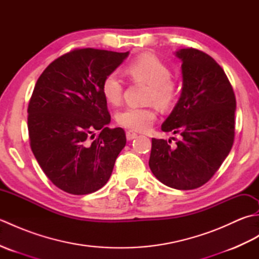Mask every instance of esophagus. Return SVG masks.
I'll list each match as a JSON object with an SVG mask.
<instances>
[{
  "label": "esophagus",
  "instance_id": "esophagus-1",
  "mask_svg": "<svg viewBox=\"0 0 259 259\" xmlns=\"http://www.w3.org/2000/svg\"><path fill=\"white\" fill-rule=\"evenodd\" d=\"M125 136H126V139H128V140H134L135 138H137V136H138V135H137L136 133H134V131L128 130V131H126Z\"/></svg>",
  "mask_w": 259,
  "mask_h": 259
}]
</instances>
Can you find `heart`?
<instances>
[{
	"instance_id": "b5f03b06",
	"label": "heart",
	"mask_w": 259,
	"mask_h": 259,
	"mask_svg": "<svg viewBox=\"0 0 259 259\" xmlns=\"http://www.w3.org/2000/svg\"><path fill=\"white\" fill-rule=\"evenodd\" d=\"M131 79L149 85L147 101L155 102L160 108L171 107L177 100L179 88L171 80V69L161 59L153 54L142 56L131 61L125 69ZM123 81L115 71L108 73L102 81L101 92L110 104H119L123 96ZM156 110L151 106H129L115 115L117 122L126 129L134 131H146L155 122Z\"/></svg>"
}]
</instances>
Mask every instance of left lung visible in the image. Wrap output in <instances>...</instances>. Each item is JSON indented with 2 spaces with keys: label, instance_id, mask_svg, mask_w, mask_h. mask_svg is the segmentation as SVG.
Segmentation results:
<instances>
[{
  "label": "left lung",
  "instance_id": "left-lung-1",
  "mask_svg": "<svg viewBox=\"0 0 259 259\" xmlns=\"http://www.w3.org/2000/svg\"><path fill=\"white\" fill-rule=\"evenodd\" d=\"M176 57L183 62V91L161 130L181 137L175 148L152 138L149 167L163 185L190 190L205 185L232 149L236 98L226 73L210 56L188 48Z\"/></svg>",
  "mask_w": 259,
  "mask_h": 259
}]
</instances>
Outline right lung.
<instances>
[{"label": "right lung", "instance_id": "add662e5", "mask_svg": "<svg viewBox=\"0 0 259 259\" xmlns=\"http://www.w3.org/2000/svg\"><path fill=\"white\" fill-rule=\"evenodd\" d=\"M128 56L76 49L54 60L36 81L27 108L30 146L47 177L68 194L102 188L125 146L124 130L108 126L101 84Z\"/></svg>", "mask_w": 259, "mask_h": 259}]
</instances>
